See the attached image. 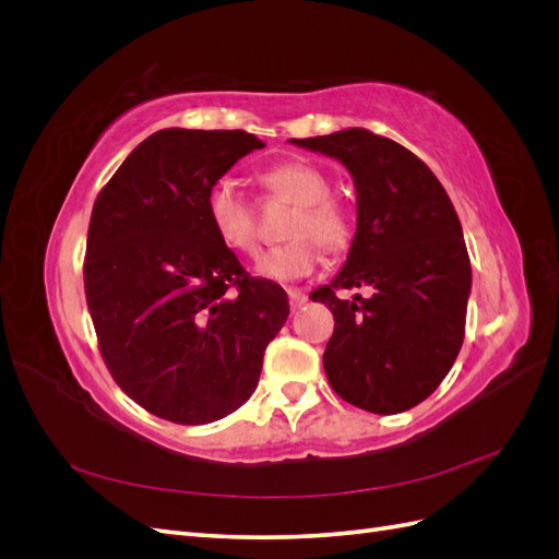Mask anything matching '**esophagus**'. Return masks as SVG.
Wrapping results in <instances>:
<instances>
[{
  "label": "esophagus",
  "instance_id": "1",
  "mask_svg": "<svg viewBox=\"0 0 559 559\" xmlns=\"http://www.w3.org/2000/svg\"><path fill=\"white\" fill-rule=\"evenodd\" d=\"M286 294H289V302H292L294 310L302 308L308 302V296H306V292H302V289H294V286H292V289H286Z\"/></svg>",
  "mask_w": 559,
  "mask_h": 559
}]
</instances>
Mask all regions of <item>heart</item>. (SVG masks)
<instances>
[{
	"instance_id": "obj_1",
	"label": "heart",
	"mask_w": 559,
	"mask_h": 559,
	"mask_svg": "<svg viewBox=\"0 0 559 559\" xmlns=\"http://www.w3.org/2000/svg\"><path fill=\"white\" fill-rule=\"evenodd\" d=\"M261 186L270 198L292 202L284 235L292 238L270 249L257 270L275 282H289L310 275L321 263V248L341 251L352 238V224L345 207L329 195V179L317 167L300 160H284L261 175ZM210 226L226 247L253 257L261 247L257 210L228 179L214 181L205 195Z\"/></svg>"
}]
</instances>
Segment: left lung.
I'll return each instance as SVG.
<instances>
[{
    "mask_svg": "<svg viewBox=\"0 0 559 559\" xmlns=\"http://www.w3.org/2000/svg\"><path fill=\"white\" fill-rule=\"evenodd\" d=\"M292 142L341 160L357 189L347 261L310 294L335 319L326 378L361 411H411L443 382L464 343L471 261L460 216L436 175L394 140L347 128ZM354 285L374 296H334Z\"/></svg>",
    "mask_w": 559,
    "mask_h": 559,
    "instance_id": "8db88e82",
    "label": "left lung"
}]
</instances>
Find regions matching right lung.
<instances>
[{"label":"right lung","instance_id":"obj_1","mask_svg":"<svg viewBox=\"0 0 559 559\" xmlns=\"http://www.w3.org/2000/svg\"><path fill=\"white\" fill-rule=\"evenodd\" d=\"M263 146L245 130H158L93 205L83 286L99 354L134 403L175 425L238 411L289 317L282 286L251 277L205 212L210 186Z\"/></svg>","mask_w":559,"mask_h":559}]
</instances>
